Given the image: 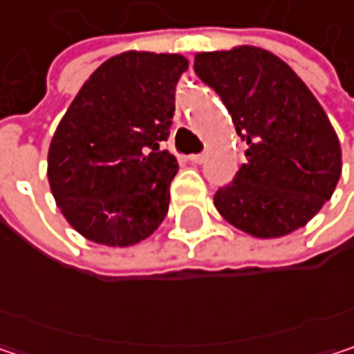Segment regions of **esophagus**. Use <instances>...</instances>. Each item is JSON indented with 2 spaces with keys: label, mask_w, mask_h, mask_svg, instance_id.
Wrapping results in <instances>:
<instances>
[{
  "label": "esophagus",
  "mask_w": 354,
  "mask_h": 354,
  "mask_svg": "<svg viewBox=\"0 0 354 354\" xmlns=\"http://www.w3.org/2000/svg\"><path fill=\"white\" fill-rule=\"evenodd\" d=\"M188 160H190L192 164H203V162L207 160V153H192V156H188Z\"/></svg>",
  "instance_id": "esophagus-1"
}]
</instances>
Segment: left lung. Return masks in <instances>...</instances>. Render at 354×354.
I'll return each mask as SVG.
<instances>
[{
  "label": "left lung",
  "mask_w": 354,
  "mask_h": 354,
  "mask_svg": "<svg viewBox=\"0 0 354 354\" xmlns=\"http://www.w3.org/2000/svg\"><path fill=\"white\" fill-rule=\"evenodd\" d=\"M194 73L225 104L246 143V164L213 201L256 238L304 227L340 178V143L314 94L277 55L238 46L198 53Z\"/></svg>",
  "instance_id": "obj_1"
}]
</instances>
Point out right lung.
<instances>
[{"instance_id": "right-lung-1", "label": "right lung", "mask_w": 354, "mask_h": 354, "mask_svg": "<svg viewBox=\"0 0 354 354\" xmlns=\"http://www.w3.org/2000/svg\"><path fill=\"white\" fill-rule=\"evenodd\" d=\"M186 67L180 55H116L90 75L61 118L48 149V184L84 238L131 246L164 221L178 162L162 143Z\"/></svg>"}]
</instances>
